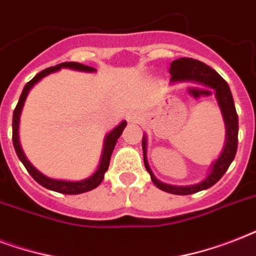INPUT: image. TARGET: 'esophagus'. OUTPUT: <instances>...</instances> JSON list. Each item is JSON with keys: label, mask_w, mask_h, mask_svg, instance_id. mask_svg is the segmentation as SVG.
Wrapping results in <instances>:
<instances>
[{"label": "esophagus", "mask_w": 256, "mask_h": 256, "mask_svg": "<svg viewBox=\"0 0 256 256\" xmlns=\"http://www.w3.org/2000/svg\"><path fill=\"white\" fill-rule=\"evenodd\" d=\"M140 114L136 112H132V114H128V120H130V122H136V120H140Z\"/></svg>", "instance_id": "34e87169"}]
</instances>
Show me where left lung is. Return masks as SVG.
I'll use <instances>...</instances> for the list:
<instances>
[{
    "label": "left lung",
    "instance_id": "1",
    "mask_svg": "<svg viewBox=\"0 0 256 256\" xmlns=\"http://www.w3.org/2000/svg\"><path fill=\"white\" fill-rule=\"evenodd\" d=\"M168 72L171 74L170 85H176L180 82H194V84L212 88L215 92V98L218 100L220 112H222L224 128H226V142H224V146H223V150L220 156H218V160L211 164L210 172L200 182L187 184V186L168 184V183L160 182V179L156 178V175L152 174L148 162V136H144L142 138L144 168L152 176V183L158 188L170 192V194L190 195L214 186L226 172L231 162L234 160L236 148H238V116H236V110H235L232 94H231L227 82L214 69H211L210 66H207L206 64H203L198 60H192V58H178L171 62Z\"/></svg>",
    "mask_w": 256,
    "mask_h": 256
}]
</instances>
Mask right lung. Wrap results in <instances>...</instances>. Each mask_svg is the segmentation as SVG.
<instances>
[{"mask_svg":"<svg viewBox=\"0 0 256 256\" xmlns=\"http://www.w3.org/2000/svg\"><path fill=\"white\" fill-rule=\"evenodd\" d=\"M61 69H72L77 70V72H85V73H96V69L92 68V66L82 65V64H78V62H62L60 65H56L53 68H48V69L42 70L41 73H38L36 77L29 81L25 85L24 90H22V94L20 96V100H18L17 106L14 108L13 112V144L14 150L17 152L18 158L21 160L24 166L26 168V170L29 171V174L33 176V179L36 182H38L41 186H44L48 190L57 191V192H61V194H82V192H86V191H90L92 188H96L100 184V182L104 180V172L108 171V164H110V158H112V150L116 148V144L118 138L120 136L124 128H126L128 122L126 120H122L118 126L112 128V132H108L106 136H104V148H102V156H100V164L96 170L94 171V174H92L90 176L85 179H81V180H65V179H54L50 178V176H46L45 174H42L41 171L37 170L34 168L33 164H30L29 160L26 158L25 152L22 150L21 144H20V118H21L22 108L25 104L26 96L29 94V92L33 88L34 85H37L38 82L44 80L45 77L50 76V74L56 73L58 70Z\"/></svg>","mask_w":256,"mask_h":256,"instance_id":"add662e5","label":"right lung"}]
</instances>
